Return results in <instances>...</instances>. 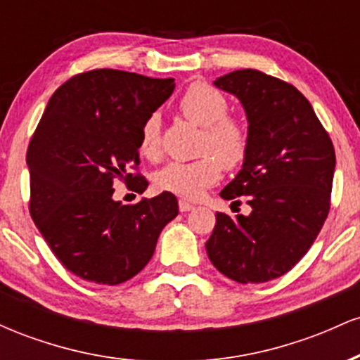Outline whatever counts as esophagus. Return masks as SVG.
I'll return each mask as SVG.
<instances>
[{
    "instance_id": "esophagus-1",
    "label": "esophagus",
    "mask_w": 360,
    "mask_h": 360,
    "mask_svg": "<svg viewBox=\"0 0 360 360\" xmlns=\"http://www.w3.org/2000/svg\"><path fill=\"white\" fill-rule=\"evenodd\" d=\"M194 205L189 203V201L186 200H179V210L181 212H189V210H193Z\"/></svg>"
}]
</instances>
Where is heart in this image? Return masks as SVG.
<instances>
[{
	"mask_svg": "<svg viewBox=\"0 0 360 360\" xmlns=\"http://www.w3.org/2000/svg\"><path fill=\"white\" fill-rule=\"evenodd\" d=\"M186 118L205 128L201 139V159L193 162H171L154 177L159 191L181 198H196L220 177V164L226 169L240 166L249 150V134L238 120L229 115V101L218 89L205 82H194L179 100ZM160 122L150 115L140 128V154L155 159L160 152Z\"/></svg>",
	"mask_w": 360,
	"mask_h": 360,
	"instance_id": "1",
	"label": "heart"
}]
</instances>
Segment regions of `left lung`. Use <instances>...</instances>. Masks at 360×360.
I'll use <instances>...</instances> for the list:
<instances>
[{"instance_id": "left-lung-1", "label": "left lung", "mask_w": 360, "mask_h": 360, "mask_svg": "<svg viewBox=\"0 0 360 360\" xmlns=\"http://www.w3.org/2000/svg\"><path fill=\"white\" fill-rule=\"evenodd\" d=\"M247 117L249 150L223 200L245 196L249 214L217 213L206 252L237 283H267L300 262L330 210L335 150L311 105L295 86L242 69L217 77ZM232 203V205H233Z\"/></svg>"}]
</instances>
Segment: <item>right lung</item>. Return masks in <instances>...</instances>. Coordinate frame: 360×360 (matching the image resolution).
I'll return each mask as SVG.
<instances>
[{"label": "right lung", "instance_id": "1", "mask_svg": "<svg viewBox=\"0 0 360 360\" xmlns=\"http://www.w3.org/2000/svg\"><path fill=\"white\" fill-rule=\"evenodd\" d=\"M176 84L117 69L65 81L47 103L27 150L30 214L62 266L98 284L125 283L154 255L157 238L179 213L174 194L113 200L115 179L143 193L140 128Z\"/></svg>", "mask_w": 360, "mask_h": 360}]
</instances>
